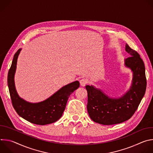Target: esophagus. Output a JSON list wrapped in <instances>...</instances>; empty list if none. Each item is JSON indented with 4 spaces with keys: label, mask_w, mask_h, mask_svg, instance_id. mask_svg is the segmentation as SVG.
Wrapping results in <instances>:
<instances>
[{
    "label": "esophagus",
    "mask_w": 153,
    "mask_h": 153,
    "mask_svg": "<svg viewBox=\"0 0 153 153\" xmlns=\"http://www.w3.org/2000/svg\"><path fill=\"white\" fill-rule=\"evenodd\" d=\"M88 83V79H86V78H82L80 80V85L82 86H85Z\"/></svg>",
    "instance_id": "esophagus-1"
}]
</instances>
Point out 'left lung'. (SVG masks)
<instances>
[{"mask_svg": "<svg viewBox=\"0 0 153 153\" xmlns=\"http://www.w3.org/2000/svg\"><path fill=\"white\" fill-rule=\"evenodd\" d=\"M125 51L129 56L125 60V66L133 74L130 89L120 98H110L102 90L93 85H86L88 92L87 110L95 122L105 125H114L123 122L133 116L143 97L146 79L144 63L138 53L126 44Z\"/></svg>", "mask_w": 153, "mask_h": 153, "instance_id": "1", "label": "left lung"}]
</instances>
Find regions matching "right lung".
Instances as JSON below:
<instances>
[{
	"instance_id": "add662e5",
	"label": "right lung",
	"mask_w": 153,
	"mask_h": 153,
	"mask_svg": "<svg viewBox=\"0 0 153 153\" xmlns=\"http://www.w3.org/2000/svg\"><path fill=\"white\" fill-rule=\"evenodd\" d=\"M20 51L19 49L15 53L8 74V86L14 110L20 117L32 123L44 125L54 123L62 117L70 94L79 88L80 83L75 81L65 85L41 102L33 103L25 101L17 93L14 79Z\"/></svg>"
}]
</instances>
